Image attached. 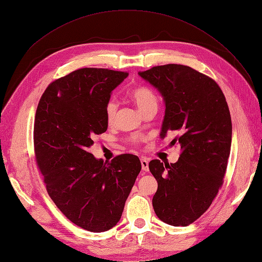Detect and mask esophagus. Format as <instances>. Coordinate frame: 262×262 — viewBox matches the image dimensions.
Returning a JSON list of instances; mask_svg holds the SVG:
<instances>
[{"mask_svg":"<svg viewBox=\"0 0 262 262\" xmlns=\"http://www.w3.org/2000/svg\"><path fill=\"white\" fill-rule=\"evenodd\" d=\"M141 165H142V170L148 171V161L146 158H141Z\"/></svg>","mask_w":262,"mask_h":262,"instance_id":"esophagus-1","label":"esophagus"}]
</instances>
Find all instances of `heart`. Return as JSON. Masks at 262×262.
I'll use <instances>...</instances> for the list:
<instances>
[{
    "instance_id": "1",
    "label": "heart",
    "mask_w": 262,
    "mask_h": 262,
    "mask_svg": "<svg viewBox=\"0 0 262 262\" xmlns=\"http://www.w3.org/2000/svg\"><path fill=\"white\" fill-rule=\"evenodd\" d=\"M129 96L132 101L138 106L143 115L149 110H157L158 98L156 94L147 86H138L130 91ZM118 112V105L115 99H109L105 107V116L108 123H113L116 119ZM142 138L139 136H132L129 138V142L132 145H139Z\"/></svg>"
}]
</instances>
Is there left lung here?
Here are the masks:
<instances>
[{"instance_id":"8db88e82","label":"left lung","mask_w":262,"mask_h":262,"mask_svg":"<svg viewBox=\"0 0 262 262\" xmlns=\"http://www.w3.org/2000/svg\"><path fill=\"white\" fill-rule=\"evenodd\" d=\"M163 95L166 110L161 137L176 131V163L150 161L157 180L153 208L172 226L193 223L209 209L224 182L232 143V119L223 92L210 76L181 64L139 73Z\"/></svg>"}]
</instances>
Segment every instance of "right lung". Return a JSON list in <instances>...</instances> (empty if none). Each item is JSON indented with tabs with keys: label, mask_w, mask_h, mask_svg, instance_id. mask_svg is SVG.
I'll return each instance as SVG.
<instances>
[{
	"label": "right lung",
	"mask_w": 262,
	"mask_h": 262,
	"mask_svg": "<svg viewBox=\"0 0 262 262\" xmlns=\"http://www.w3.org/2000/svg\"><path fill=\"white\" fill-rule=\"evenodd\" d=\"M128 75L109 69L75 70L49 84L35 116V158L48 194L71 222L94 233L118 223L141 170L136 155L105 163L90 152L95 137L107 131L110 93Z\"/></svg>",
	"instance_id": "add662e5"
}]
</instances>
